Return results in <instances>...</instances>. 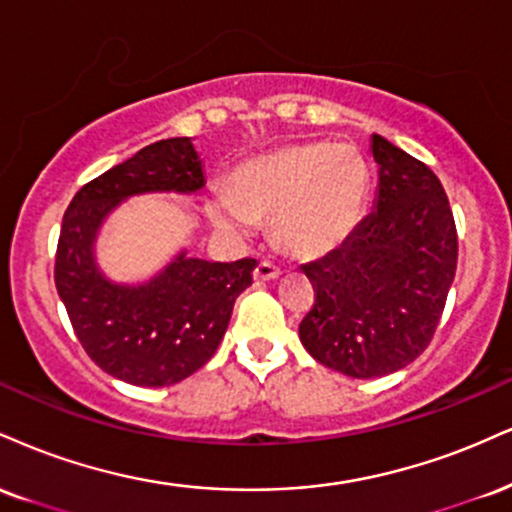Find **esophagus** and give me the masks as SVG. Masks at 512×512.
I'll return each mask as SVG.
<instances>
[{
  "mask_svg": "<svg viewBox=\"0 0 512 512\" xmlns=\"http://www.w3.org/2000/svg\"><path fill=\"white\" fill-rule=\"evenodd\" d=\"M281 274V269L276 267V264L267 262V260H260L255 264V272H252V276H255V281H272L276 279V276Z\"/></svg>",
  "mask_w": 512,
  "mask_h": 512,
  "instance_id": "1",
  "label": "esophagus"
}]
</instances>
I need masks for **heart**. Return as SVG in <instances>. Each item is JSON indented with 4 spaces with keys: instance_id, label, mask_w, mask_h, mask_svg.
Listing matches in <instances>:
<instances>
[{
    "instance_id": "heart-1",
    "label": "heart",
    "mask_w": 512,
    "mask_h": 512,
    "mask_svg": "<svg viewBox=\"0 0 512 512\" xmlns=\"http://www.w3.org/2000/svg\"><path fill=\"white\" fill-rule=\"evenodd\" d=\"M369 195L365 157L346 143H291L240 162L207 217L229 236L272 221L274 238L298 257L336 252L360 224Z\"/></svg>"
}]
</instances>
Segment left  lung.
I'll return each mask as SVG.
<instances>
[{
  "label": "left lung",
  "mask_w": 512,
  "mask_h": 512,
  "mask_svg": "<svg viewBox=\"0 0 512 512\" xmlns=\"http://www.w3.org/2000/svg\"><path fill=\"white\" fill-rule=\"evenodd\" d=\"M374 212L346 243L303 272L315 305L300 322L307 353L353 379L398 372L424 353L458 267V233L441 181L372 135Z\"/></svg>",
  "instance_id": "left-lung-1"
}]
</instances>
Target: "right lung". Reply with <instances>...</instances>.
Segmentation results:
<instances>
[{
  "instance_id": "obj_1",
  "label": "right lung",
  "mask_w": 512,
  "mask_h": 512,
  "mask_svg": "<svg viewBox=\"0 0 512 512\" xmlns=\"http://www.w3.org/2000/svg\"><path fill=\"white\" fill-rule=\"evenodd\" d=\"M202 186L193 140H159L85 183L61 221L54 262L59 298L90 360L126 384L171 386L205 365L257 262H207L178 252L150 281L128 286L109 281L97 267V231L128 197L190 195Z\"/></svg>"
}]
</instances>
